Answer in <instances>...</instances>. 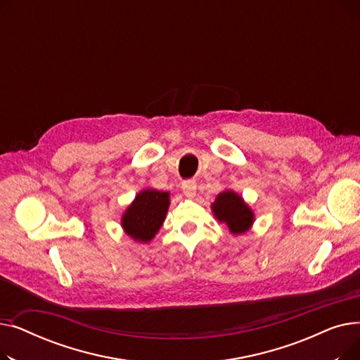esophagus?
Here are the masks:
<instances>
[{
    "label": "esophagus",
    "mask_w": 360,
    "mask_h": 360,
    "mask_svg": "<svg viewBox=\"0 0 360 360\" xmlns=\"http://www.w3.org/2000/svg\"><path fill=\"white\" fill-rule=\"evenodd\" d=\"M197 191V184L194 181H184L182 182V193L185 197L193 198Z\"/></svg>",
    "instance_id": "34e87169"
}]
</instances>
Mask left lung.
<instances>
[{"mask_svg": "<svg viewBox=\"0 0 360 360\" xmlns=\"http://www.w3.org/2000/svg\"><path fill=\"white\" fill-rule=\"evenodd\" d=\"M216 219L228 226L231 233L240 235L250 231L254 223V213L243 198L232 190H226L212 204Z\"/></svg>", "mask_w": 360, "mask_h": 360, "instance_id": "1", "label": "left lung"}]
</instances>
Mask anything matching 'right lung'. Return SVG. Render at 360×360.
<instances>
[{
  "label": "right lung",
  "instance_id": "obj_1",
  "mask_svg": "<svg viewBox=\"0 0 360 360\" xmlns=\"http://www.w3.org/2000/svg\"><path fill=\"white\" fill-rule=\"evenodd\" d=\"M169 204V193L153 188L140 191L122 214L124 232L134 240L150 242L162 228Z\"/></svg>",
  "mask_w": 360,
  "mask_h": 360
}]
</instances>
